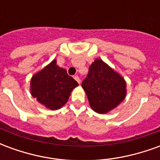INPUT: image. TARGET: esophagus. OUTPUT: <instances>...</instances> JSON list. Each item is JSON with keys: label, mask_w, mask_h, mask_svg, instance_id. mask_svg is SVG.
Listing matches in <instances>:
<instances>
[{"label": "esophagus", "mask_w": 160, "mask_h": 160, "mask_svg": "<svg viewBox=\"0 0 160 160\" xmlns=\"http://www.w3.org/2000/svg\"><path fill=\"white\" fill-rule=\"evenodd\" d=\"M74 80H76L77 82H78L79 84L80 83V77L78 76V75H75V76H74Z\"/></svg>", "instance_id": "obj_1"}]
</instances>
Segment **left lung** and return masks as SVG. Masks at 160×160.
Listing matches in <instances>:
<instances>
[{
	"instance_id": "obj_1",
	"label": "left lung",
	"mask_w": 160,
	"mask_h": 160,
	"mask_svg": "<svg viewBox=\"0 0 160 160\" xmlns=\"http://www.w3.org/2000/svg\"><path fill=\"white\" fill-rule=\"evenodd\" d=\"M81 86L92 109L99 114H105L117 107L126 96L123 78L101 59L92 63Z\"/></svg>"
}]
</instances>
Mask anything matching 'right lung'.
Listing matches in <instances>:
<instances>
[{
	"label": "right lung",
	"mask_w": 160,
	"mask_h": 160,
	"mask_svg": "<svg viewBox=\"0 0 160 160\" xmlns=\"http://www.w3.org/2000/svg\"><path fill=\"white\" fill-rule=\"evenodd\" d=\"M78 86V82L68 74L67 70L59 68L56 60H53L32 76L31 93L40 104L55 111L66 104L71 92Z\"/></svg>",
	"instance_id": "right-lung-1"
}]
</instances>
